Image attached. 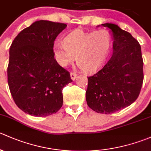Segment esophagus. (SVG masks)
<instances>
[{
    "instance_id": "esophagus-1",
    "label": "esophagus",
    "mask_w": 151,
    "mask_h": 151,
    "mask_svg": "<svg viewBox=\"0 0 151 151\" xmlns=\"http://www.w3.org/2000/svg\"><path fill=\"white\" fill-rule=\"evenodd\" d=\"M76 77H77V75H76L75 73H70V78L73 81H75Z\"/></svg>"
}]
</instances>
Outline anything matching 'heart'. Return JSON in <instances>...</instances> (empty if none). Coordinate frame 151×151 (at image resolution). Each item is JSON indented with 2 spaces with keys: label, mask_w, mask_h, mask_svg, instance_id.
<instances>
[{
  "label": "heart",
  "mask_w": 151,
  "mask_h": 151,
  "mask_svg": "<svg viewBox=\"0 0 151 151\" xmlns=\"http://www.w3.org/2000/svg\"><path fill=\"white\" fill-rule=\"evenodd\" d=\"M112 47V37L107 29L85 31L76 29L65 36L64 43L54 44L55 59L60 66L65 68L76 60L86 73L98 70L105 64Z\"/></svg>",
  "instance_id": "obj_1"
}]
</instances>
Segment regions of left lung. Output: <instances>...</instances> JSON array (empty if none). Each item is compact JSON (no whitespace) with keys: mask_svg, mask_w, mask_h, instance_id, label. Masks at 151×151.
Returning <instances> with one entry per match:
<instances>
[{"mask_svg":"<svg viewBox=\"0 0 151 151\" xmlns=\"http://www.w3.org/2000/svg\"><path fill=\"white\" fill-rule=\"evenodd\" d=\"M101 25L112 32L113 52L103 68L88 77L86 99L94 111L110 114L137 99L143 82V60L140 45L129 32L111 23Z\"/></svg>","mask_w":151,"mask_h":151,"instance_id":"obj_1","label":"left lung"}]
</instances>
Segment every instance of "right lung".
<instances>
[{
    "label": "right lung",
    "mask_w": 151,
    "mask_h": 151,
    "mask_svg": "<svg viewBox=\"0 0 151 151\" xmlns=\"http://www.w3.org/2000/svg\"><path fill=\"white\" fill-rule=\"evenodd\" d=\"M66 27L64 23L36 21L22 30L11 45L8 83L16 105L27 114L44 117L63 106V89L73 81L57 63L53 48Z\"/></svg>",
    "instance_id": "1"
}]
</instances>
